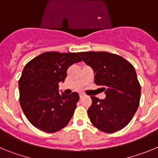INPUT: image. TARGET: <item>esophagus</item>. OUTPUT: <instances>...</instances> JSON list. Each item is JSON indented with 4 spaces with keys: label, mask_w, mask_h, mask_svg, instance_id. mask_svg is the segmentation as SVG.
<instances>
[{
    "label": "esophagus",
    "mask_w": 158,
    "mask_h": 158,
    "mask_svg": "<svg viewBox=\"0 0 158 158\" xmlns=\"http://www.w3.org/2000/svg\"><path fill=\"white\" fill-rule=\"evenodd\" d=\"M84 96H85V95H84L83 93H80V94H79V96H80V98H82V97H84Z\"/></svg>",
    "instance_id": "obj_1"
}]
</instances>
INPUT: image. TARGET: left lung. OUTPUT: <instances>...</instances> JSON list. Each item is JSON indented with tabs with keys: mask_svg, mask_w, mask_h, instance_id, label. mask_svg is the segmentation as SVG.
<instances>
[{
	"mask_svg": "<svg viewBox=\"0 0 158 158\" xmlns=\"http://www.w3.org/2000/svg\"><path fill=\"white\" fill-rule=\"evenodd\" d=\"M93 68L95 84L101 85L104 100L91 96L88 115L93 126L105 133H114L127 125L139 105L141 85L134 66L118 54L104 51L78 53Z\"/></svg>",
	"mask_w": 158,
	"mask_h": 158,
	"instance_id": "8db88e82",
	"label": "left lung"
}]
</instances>
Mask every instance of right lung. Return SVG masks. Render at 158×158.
<instances>
[{
	"instance_id": "right-lung-1",
	"label": "right lung",
	"mask_w": 158,
	"mask_h": 158,
	"mask_svg": "<svg viewBox=\"0 0 158 158\" xmlns=\"http://www.w3.org/2000/svg\"><path fill=\"white\" fill-rule=\"evenodd\" d=\"M78 53L45 52L24 66L19 80V103L29 122L38 129L54 133L67 126L73 117L77 93L65 95L58 92L67 69L81 62Z\"/></svg>"
}]
</instances>
